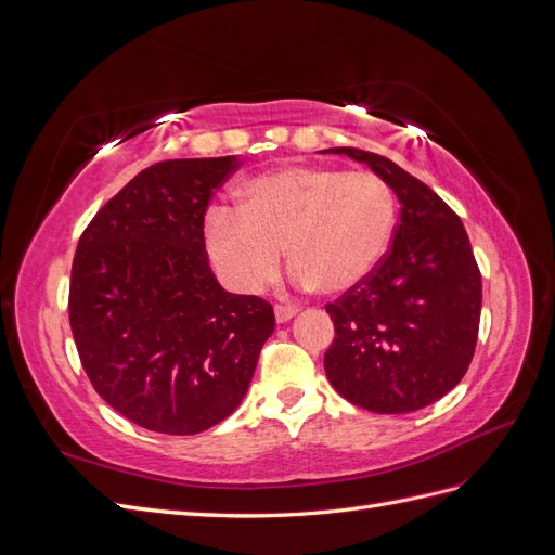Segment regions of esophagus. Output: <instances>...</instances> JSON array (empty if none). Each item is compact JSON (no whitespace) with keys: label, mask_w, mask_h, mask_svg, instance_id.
<instances>
[{"label":"esophagus","mask_w":555,"mask_h":555,"mask_svg":"<svg viewBox=\"0 0 555 555\" xmlns=\"http://www.w3.org/2000/svg\"><path fill=\"white\" fill-rule=\"evenodd\" d=\"M296 314H298V308H294V306H275V319H278V324L289 322V319L296 317Z\"/></svg>","instance_id":"obj_1"}]
</instances>
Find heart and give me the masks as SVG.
Wrapping results in <instances>:
<instances>
[{
    "label": "heart",
    "mask_w": 555,
    "mask_h": 555,
    "mask_svg": "<svg viewBox=\"0 0 555 555\" xmlns=\"http://www.w3.org/2000/svg\"><path fill=\"white\" fill-rule=\"evenodd\" d=\"M233 198V210H208L204 236L217 271L243 294L278 275L284 249L294 284L345 296L377 271L393 238V194L371 171L278 166L241 182Z\"/></svg>",
    "instance_id": "b5f03b06"
}]
</instances>
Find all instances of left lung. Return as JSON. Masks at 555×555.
Here are the masks:
<instances>
[{"instance_id":"8db88e82","label":"left lung","mask_w":555,"mask_h":555,"mask_svg":"<svg viewBox=\"0 0 555 555\" xmlns=\"http://www.w3.org/2000/svg\"><path fill=\"white\" fill-rule=\"evenodd\" d=\"M324 153L365 164L400 204L389 255L326 306L335 326L326 377L351 405L377 414L428 408L463 379L477 345L481 275L461 217L391 159L359 147Z\"/></svg>"}]
</instances>
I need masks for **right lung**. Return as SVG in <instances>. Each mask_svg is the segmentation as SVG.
Listing matches in <instances>:
<instances>
[{"mask_svg": "<svg viewBox=\"0 0 555 555\" xmlns=\"http://www.w3.org/2000/svg\"><path fill=\"white\" fill-rule=\"evenodd\" d=\"M241 157L159 162L94 215L72 266L82 367L141 428L196 435L236 410L275 328L271 304L229 294L204 243L215 188Z\"/></svg>", "mask_w": 555, "mask_h": 555, "instance_id": "add662e5", "label": "right lung"}]
</instances>
